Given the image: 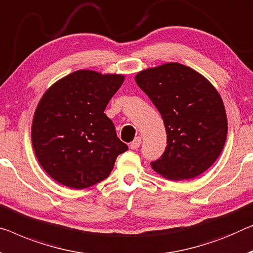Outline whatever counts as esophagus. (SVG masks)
<instances>
[{"instance_id":"34e87169","label":"esophagus","mask_w":253,"mask_h":253,"mask_svg":"<svg viewBox=\"0 0 253 253\" xmlns=\"http://www.w3.org/2000/svg\"><path fill=\"white\" fill-rule=\"evenodd\" d=\"M141 143H142L141 136H136V137H135L134 141L130 143V149H133V150L138 149L139 145H141Z\"/></svg>"}]
</instances>
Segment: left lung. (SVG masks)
<instances>
[{"instance_id":"1","label":"left lung","mask_w":253,"mask_h":253,"mask_svg":"<svg viewBox=\"0 0 253 253\" xmlns=\"http://www.w3.org/2000/svg\"><path fill=\"white\" fill-rule=\"evenodd\" d=\"M135 82L163 117L167 146L151 164L171 180L191 179L211 167L227 137V117L220 94L203 75L178 62L137 73Z\"/></svg>"}]
</instances>
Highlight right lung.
<instances>
[{"mask_svg": "<svg viewBox=\"0 0 253 253\" xmlns=\"http://www.w3.org/2000/svg\"><path fill=\"white\" fill-rule=\"evenodd\" d=\"M125 81L122 74L77 70L52 84L34 114L32 144L46 174L82 190L110 175L128 150L117 137L105 107Z\"/></svg>", "mask_w": 253, "mask_h": 253, "instance_id": "right-lung-1", "label": "right lung"}]
</instances>
